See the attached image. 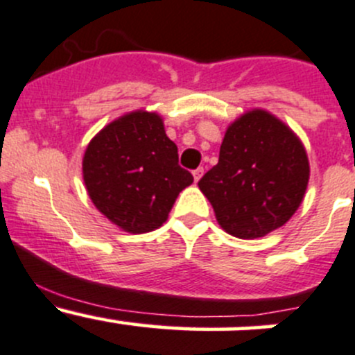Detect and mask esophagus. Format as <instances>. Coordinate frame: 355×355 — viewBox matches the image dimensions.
<instances>
[{
    "mask_svg": "<svg viewBox=\"0 0 355 355\" xmlns=\"http://www.w3.org/2000/svg\"><path fill=\"white\" fill-rule=\"evenodd\" d=\"M202 174H203V167H198V169L193 171V179H195V182H198V179L202 178Z\"/></svg>",
    "mask_w": 355,
    "mask_h": 355,
    "instance_id": "34e87169",
    "label": "esophagus"
}]
</instances>
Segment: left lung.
I'll return each mask as SVG.
<instances>
[{
  "mask_svg": "<svg viewBox=\"0 0 355 355\" xmlns=\"http://www.w3.org/2000/svg\"><path fill=\"white\" fill-rule=\"evenodd\" d=\"M309 182L298 138L275 115L252 110L227 128L219 162L198 181L217 223L236 238H261L295 214Z\"/></svg>",
  "mask_w": 355,
  "mask_h": 355,
  "instance_id": "1",
  "label": "left lung"
}]
</instances>
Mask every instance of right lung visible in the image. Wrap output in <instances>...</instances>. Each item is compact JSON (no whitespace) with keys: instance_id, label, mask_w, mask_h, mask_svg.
I'll list each match as a JSON object with an SVG mask.
<instances>
[{"instance_id":"right-lung-1","label":"right lung","mask_w":355,"mask_h":355,"mask_svg":"<svg viewBox=\"0 0 355 355\" xmlns=\"http://www.w3.org/2000/svg\"><path fill=\"white\" fill-rule=\"evenodd\" d=\"M178 146L162 119L131 112L101 129L87 145L83 176L87 195L107 219L139 234L166 223L193 176L178 164Z\"/></svg>"}]
</instances>
